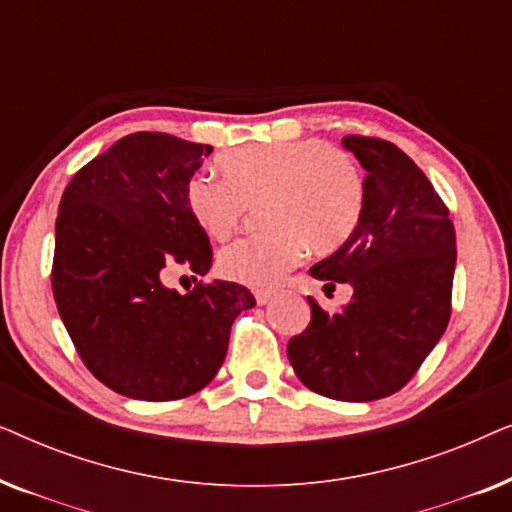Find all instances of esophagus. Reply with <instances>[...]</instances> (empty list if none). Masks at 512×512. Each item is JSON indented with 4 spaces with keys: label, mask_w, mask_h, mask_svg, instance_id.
Here are the masks:
<instances>
[{
    "label": "esophagus",
    "mask_w": 512,
    "mask_h": 512,
    "mask_svg": "<svg viewBox=\"0 0 512 512\" xmlns=\"http://www.w3.org/2000/svg\"><path fill=\"white\" fill-rule=\"evenodd\" d=\"M272 300V293L270 291H256V303L258 305H268Z\"/></svg>",
    "instance_id": "34e87169"
}]
</instances>
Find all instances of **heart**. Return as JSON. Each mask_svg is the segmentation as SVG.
I'll return each instance as SVG.
<instances>
[{
    "label": "heart",
    "instance_id": "obj_1",
    "mask_svg": "<svg viewBox=\"0 0 512 512\" xmlns=\"http://www.w3.org/2000/svg\"><path fill=\"white\" fill-rule=\"evenodd\" d=\"M223 181L195 174L184 202L202 233L223 240L237 228L244 207L263 202V235L242 237L219 254L230 282L272 289L296 268L310 244L333 251L359 226L366 186L347 153L324 139L249 144L216 158Z\"/></svg>",
    "mask_w": 512,
    "mask_h": 512
}]
</instances>
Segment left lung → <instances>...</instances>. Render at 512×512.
Listing matches in <instances>:
<instances>
[{
	"mask_svg": "<svg viewBox=\"0 0 512 512\" xmlns=\"http://www.w3.org/2000/svg\"><path fill=\"white\" fill-rule=\"evenodd\" d=\"M342 146L366 170V205L347 242L310 275L354 293L338 312L307 298L310 326L286 354L307 389L363 403L405 387L443 338L457 237L445 202L396 144L349 135Z\"/></svg>",
	"mask_w": 512,
	"mask_h": 512,
	"instance_id": "obj_1",
	"label": "left lung"
}]
</instances>
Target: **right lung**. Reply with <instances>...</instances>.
Returning <instances> with one entry per match:
<instances>
[{"label": "right lung", "mask_w": 512, "mask_h": 512, "mask_svg": "<svg viewBox=\"0 0 512 512\" xmlns=\"http://www.w3.org/2000/svg\"><path fill=\"white\" fill-rule=\"evenodd\" d=\"M212 146L135 132L69 181L55 221L53 296L76 352L102 384L139 401H177L207 387L235 317L256 305L247 286L167 289L174 263L212 268L209 237L184 191Z\"/></svg>", "instance_id": "right-lung-1"}]
</instances>
